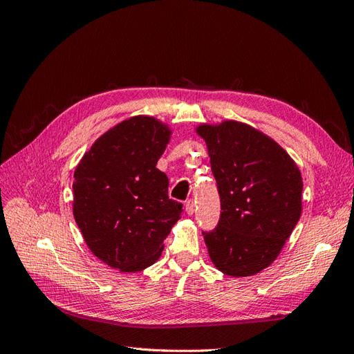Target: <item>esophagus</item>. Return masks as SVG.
Returning a JSON list of instances; mask_svg holds the SVG:
<instances>
[{"label":"esophagus","instance_id":"esophagus-1","mask_svg":"<svg viewBox=\"0 0 354 354\" xmlns=\"http://www.w3.org/2000/svg\"><path fill=\"white\" fill-rule=\"evenodd\" d=\"M185 207H186V212L189 214V216H192V214L195 212V201H194V199H189V201H186Z\"/></svg>","mask_w":354,"mask_h":354}]
</instances>
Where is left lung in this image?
<instances>
[{"label": "left lung", "mask_w": 354, "mask_h": 354, "mask_svg": "<svg viewBox=\"0 0 354 354\" xmlns=\"http://www.w3.org/2000/svg\"><path fill=\"white\" fill-rule=\"evenodd\" d=\"M220 195V220L202 232L214 266L251 276L279 255L301 216L303 181L283 149L255 128L226 121L201 125Z\"/></svg>", "instance_id": "1"}]
</instances>
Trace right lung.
Segmentation results:
<instances>
[{
	"label": "right lung",
	"instance_id": "right-lung-1",
	"mask_svg": "<svg viewBox=\"0 0 354 354\" xmlns=\"http://www.w3.org/2000/svg\"><path fill=\"white\" fill-rule=\"evenodd\" d=\"M169 133L155 118H130L104 133L75 169V221L91 252L112 269L153 264L183 212L156 168Z\"/></svg>",
	"mask_w": 354,
	"mask_h": 354
}]
</instances>
